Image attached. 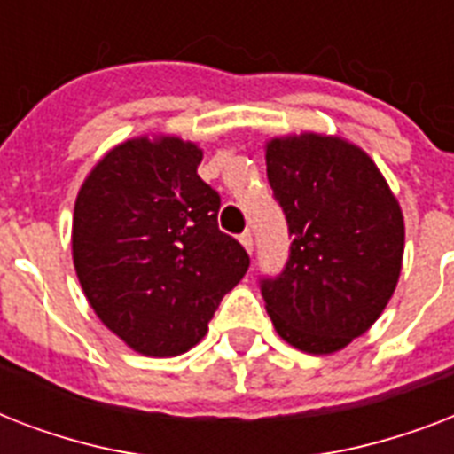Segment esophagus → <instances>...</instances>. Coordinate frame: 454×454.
<instances>
[{"label":"esophagus","instance_id":"esophagus-1","mask_svg":"<svg viewBox=\"0 0 454 454\" xmlns=\"http://www.w3.org/2000/svg\"><path fill=\"white\" fill-rule=\"evenodd\" d=\"M240 242H242V247L247 249V254H252L254 252V238H252V233H242L240 235Z\"/></svg>","mask_w":454,"mask_h":454}]
</instances>
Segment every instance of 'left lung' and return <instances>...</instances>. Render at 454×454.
I'll return each mask as SVG.
<instances>
[{
  "mask_svg": "<svg viewBox=\"0 0 454 454\" xmlns=\"http://www.w3.org/2000/svg\"><path fill=\"white\" fill-rule=\"evenodd\" d=\"M263 148L294 238L280 278L262 283L266 310L299 351H341L394 297L405 249L403 209L372 157L346 138L301 131Z\"/></svg>",
  "mask_w": 454,
  "mask_h": 454,
  "instance_id": "left-lung-1",
  "label": "left lung"
}]
</instances>
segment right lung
Masks as SVG:
<instances>
[{"label": "right lung", "instance_id": "obj_1", "mask_svg": "<svg viewBox=\"0 0 454 454\" xmlns=\"http://www.w3.org/2000/svg\"><path fill=\"white\" fill-rule=\"evenodd\" d=\"M202 148L169 134L127 138L94 164L73 214V263L89 306L141 356L198 344L249 256L216 223Z\"/></svg>", "mask_w": 454, "mask_h": 454}]
</instances>
